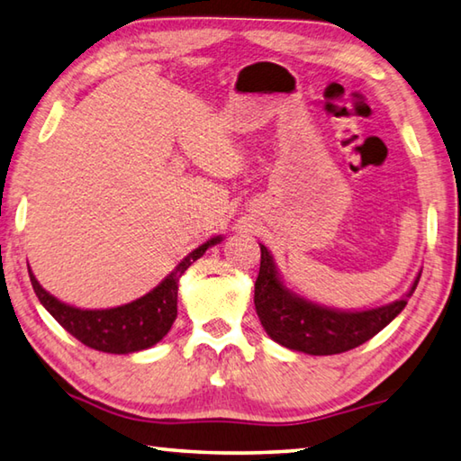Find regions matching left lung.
Instances as JSON below:
<instances>
[{
  "label": "left lung",
  "mask_w": 461,
  "mask_h": 461,
  "mask_svg": "<svg viewBox=\"0 0 461 461\" xmlns=\"http://www.w3.org/2000/svg\"><path fill=\"white\" fill-rule=\"evenodd\" d=\"M389 305L365 312H340L312 303L284 285L267 247L261 245V267L255 281V308L273 340L289 350L330 357L357 348L376 336L405 310L419 284Z\"/></svg>",
  "instance_id": "obj_1"
}]
</instances>
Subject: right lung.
Here are the masks:
<instances>
[{"instance_id":"add662e5","label":"right lung","mask_w":461,"mask_h":461,"mask_svg":"<svg viewBox=\"0 0 461 461\" xmlns=\"http://www.w3.org/2000/svg\"><path fill=\"white\" fill-rule=\"evenodd\" d=\"M218 240L221 237L210 239L204 245L194 249L153 292L145 294L131 303L111 310H78L62 303L48 294L38 284L34 273L28 269L30 281L40 303L78 342H83L88 348L109 354L140 352L151 348L169 332L177 316V281L184 276V271Z\"/></svg>"}]
</instances>
